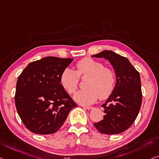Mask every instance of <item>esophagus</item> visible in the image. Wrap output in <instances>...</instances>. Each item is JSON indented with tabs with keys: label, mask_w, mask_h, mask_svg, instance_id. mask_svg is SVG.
<instances>
[{
	"label": "esophagus",
	"mask_w": 159,
	"mask_h": 159,
	"mask_svg": "<svg viewBox=\"0 0 159 159\" xmlns=\"http://www.w3.org/2000/svg\"><path fill=\"white\" fill-rule=\"evenodd\" d=\"M83 108H86V109H89V110H91V109H93V106H84V105H83V106H81Z\"/></svg>",
	"instance_id": "obj_1"
}]
</instances>
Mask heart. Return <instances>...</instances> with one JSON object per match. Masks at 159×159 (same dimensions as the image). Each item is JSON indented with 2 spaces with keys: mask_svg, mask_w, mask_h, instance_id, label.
Masks as SVG:
<instances>
[{
  "mask_svg": "<svg viewBox=\"0 0 159 159\" xmlns=\"http://www.w3.org/2000/svg\"><path fill=\"white\" fill-rule=\"evenodd\" d=\"M76 70L66 68L60 77L61 86L69 93H73L79 86V77L90 76L86 90L78 91L73 98L76 102L89 105L94 103L99 97L107 98L112 93L116 85V74L111 68H105L102 63L90 58L79 61L75 65Z\"/></svg>",
  "mask_w": 159,
  "mask_h": 159,
  "instance_id": "1",
  "label": "heart"
}]
</instances>
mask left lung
<instances>
[{"mask_svg":"<svg viewBox=\"0 0 159 159\" xmlns=\"http://www.w3.org/2000/svg\"><path fill=\"white\" fill-rule=\"evenodd\" d=\"M92 57L104 58L115 70L116 82L106 103L103 119L94 123L98 131L104 134H118L129 129L136 120L142 102L140 74L129 59L112 51H101Z\"/></svg>","mask_w":159,"mask_h":159,"instance_id":"obj_1","label":"left lung"}]
</instances>
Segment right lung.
I'll return each mask as SVG.
<instances>
[{"label": "right lung", "instance_id": "add662e5", "mask_svg": "<svg viewBox=\"0 0 159 159\" xmlns=\"http://www.w3.org/2000/svg\"><path fill=\"white\" fill-rule=\"evenodd\" d=\"M72 61L46 57L30 63L18 76L16 107L25 127L34 134H54L77 106L60 82L63 70Z\"/></svg>", "mask_w": 159, "mask_h": 159}]
</instances>
